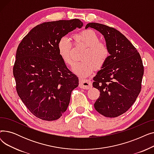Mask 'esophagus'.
I'll list each match as a JSON object with an SVG mask.
<instances>
[{"mask_svg": "<svg viewBox=\"0 0 154 154\" xmlns=\"http://www.w3.org/2000/svg\"><path fill=\"white\" fill-rule=\"evenodd\" d=\"M79 87L84 89H89L92 87V81L90 80L80 79L79 80Z\"/></svg>", "mask_w": 154, "mask_h": 154, "instance_id": "1", "label": "esophagus"}]
</instances>
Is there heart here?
Wrapping results in <instances>:
<instances>
[{
  "mask_svg": "<svg viewBox=\"0 0 154 154\" xmlns=\"http://www.w3.org/2000/svg\"><path fill=\"white\" fill-rule=\"evenodd\" d=\"M74 44L85 48L83 52V61L74 64L72 70L77 76L85 78L96 69H101L106 63L110 56L107 45L100 42L98 34L92 29L84 30L73 36ZM59 55L62 61L68 66L72 63V44L70 39L63 36L57 44Z\"/></svg>",
  "mask_w": 154,
  "mask_h": 154,
  "instance_id": "obj_1",
  "label": "heart"
}]
</instances>
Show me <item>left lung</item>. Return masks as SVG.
I'll return each instance as SVG.
<instances>
[{"mask_svg":"<svg viewBox=\"0 0 154 154\" xmlns=\"http://www.w3.org/2000/svg\"><path fill=\"white\" fill-rule=\"evenodd\" d=\"M104 36L110 56L94 77L93 87L100 91L95 110L107 117H117L134 104L141 91L143 66L136 48L122 33L99 23H88Z\"/></svg>","mask_w":154,"mask_h":154,"instance_id":"left-lung-1","label":"left lung"}]
</instances>
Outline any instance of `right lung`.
Wrapping results in <instances>:
<instances>
[{"label": "right lung", "instance_id": "1", "mask_svg": "<svg viewBox=\"0 0 154 154\" xmlns=\"http://www.w3.org/2000/svg\"><path fill=\"white\" fill-rule=\"evenodd\" d=\"M83 23L79 19L40 23L19 44L13 67L16 90L32 114L44 120L59 119L66 111L78 77L59 55V39Z\"/></svg>", "mask_w": 154, "mask_h": 154}]
</instances>
